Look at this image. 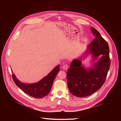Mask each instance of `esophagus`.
<instances>
[{
	"instance_id": "obj_1",
	"label": "esophagus",
	"mask_w": 121,
	"mask_h": 121,
	"mask_svg": "<svg viewBox=\"0 0 121 121\" xmlns=\"http://www.w3.org/2000/svg\"><path fill=\"white\" fill-rule=\"evenodd\" d=\"M69 66H68V65H67V64H65L64 65H63V68L64 69H65V70H67V69L68 68Z\"/></svg>"
}]
</instances>
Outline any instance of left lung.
I'll return each mask as SVG.
<instances>
[{
	"mask_svg": "<svg viewBox=\"0 0 121 121\" xmlns=\"http://www.w3.org/2000/svg\"><path fill=\"white\" fill-rule=\"evenodd\" d=\"M91 30L95 38L88 45L86 53L92 55L93 61L102 56L93 68L88 69L81 65L80 59L71 63L66 73L67 84L70 93L78 97L89 96L99 90L105 82L110 67L108 43L96 29L91 27Z\"/></svg>",
	"mask_w": 121,
	"mask_h": 121,
	"instance_id": "left-lung-1",
	"label": "left lung"
}]
</instances>
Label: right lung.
<instances>
[{"label": "right lung", "instance_id": "add662e5", "mask_svg": "<svg viewBox=\"0 0 121 121\" xmlns=\"http://www.w3.org/2000/svg\"><path fill=\"white\" fill-rule=\"evenodd\" d=\"M60 65L55 67L46 77L37 83L33 84L23 83L12 75L14 83L26 94L36 98H42L48 94L53 84V81L60 71Z\"/></svg>", "mask_w": 121, "mask_h": 121}]
</instances>
